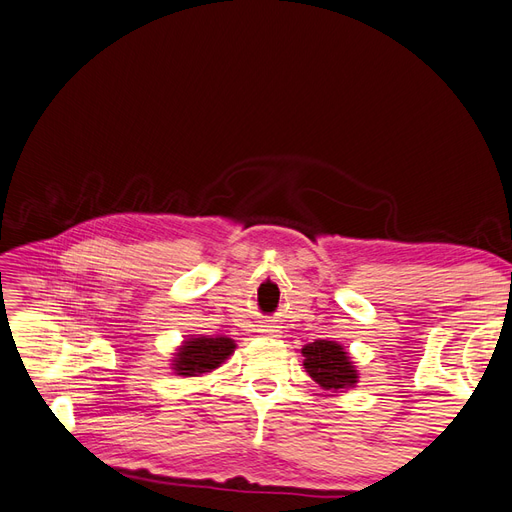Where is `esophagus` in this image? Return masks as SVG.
Instances as JSON below:
<instances>
[{
    "instance_id": "1",
    "label": "esophagus",
    "mask_w": 512,
    "mask_h": 512,
    "mask_svg": "<svg viewBox=\"0 0 512 512\" xmlns=\"http://www.w3.org/2000/svg\"><path fill=\"white\" fill-rule=\"evenodd\" d=\"M262 334H267V336H278V325H271V323H267V325H262Z\"/></svg>"
}]
</instances>
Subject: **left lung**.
Masks as SVG:
<instances>
[{
    "label": "left lung",
    "instance_id": "left-lung-1",
    "mask_svg": "<svg viewBox=\"0 0 512 512\" xmlns=\"http://www.w3.org/2000/svg\"><path fill=\"white\" fill-rule=\"evenodd\" d=\"M303 366L323 390H349L357 383V370L342 344L334 340H314L301 349Z\"/></svg>",
    "mask_w": 512,
    "mask_h": 512
}]
</instances>
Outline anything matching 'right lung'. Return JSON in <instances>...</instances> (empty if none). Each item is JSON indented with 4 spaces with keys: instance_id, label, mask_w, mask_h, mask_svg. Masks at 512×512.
I'll list each match as a JSON object with an SVG mask.
<instances>
[{
    "instance_id": "right-lung-1",
    "label": "right lung",
    "mask_w": 512,
    "mask_h": 512,
    "mask_svg": "<svg viewBox=\"0 0 512 512\" xmlns=\"http://www.w3.org/2000/svg\"><path fill=\"white\" fill-rule=\"evenodd\" d=\"M232 338L226 336H198V338H187L178 353L174 357V372L181 377H200L204 372H211L217 366H222L226 359L234 353Z\"/></svg>"
}]
</instances>
